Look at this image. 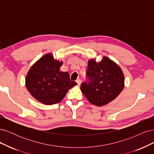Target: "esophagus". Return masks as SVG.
<instances>
[{
    "mask_svg": "<svg viewBox=\"0 0 154 154\" xmlns=\"http://www.w3.org/2000/svg\"><path fill=\"white\" fill-rule=\"evenodd\" d=\"M76 83H78V85L80 86L82 83V80H80V79H78V80H76Z\"/></svg>",
    "mask_w": 154,
    "mask_h": 154,
    "instance_id": "34e87169",
    "label": "esophagus"
}]
</instances>
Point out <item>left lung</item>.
<instances>
[{
  "mask_svg": "<svg viewBox=\"0 0 154 154\" xmlns=\"http://www.w3.org/2000/svg\"><path fill=\"white\" fill-rule=\"evenodd\" d=\"M86 74L89 82H83L81 91L91 103L103 106L115 100L125 86L122 69L108 57H103L100 62L94 58L88 61Z\"/></svg>",
  "mask_w": 154,
  "mask_h": 154,
  "instance_id": "1",
  "label": "left lung"
}]
</instances>
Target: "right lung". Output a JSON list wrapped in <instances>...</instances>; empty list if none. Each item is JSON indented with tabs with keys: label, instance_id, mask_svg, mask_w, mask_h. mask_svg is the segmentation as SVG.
<instances>
[{
	"label": "right lung",
	"instance_id": "1",
	"mask_svg": "<svg viewBox=\"0 0 154 154\" xmlns=\"http://www.w3.org/2000/svg\"><path fill=\"white\" fill-rule=\"evenodd\" d=\"M63 62L54 59L52 53L44 55L27 73L26 86L31 95L44 105L61 101L70 88L77 85L70 80L68 72L60 71Z\"/></svg>",
	"mask_w": 154,
	"mask_h": 154
}]
</instances>
